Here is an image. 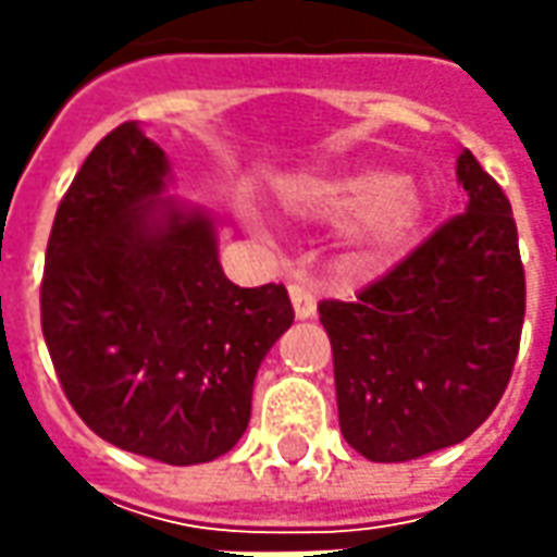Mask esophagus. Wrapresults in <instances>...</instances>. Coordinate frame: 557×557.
Wrapping results in <instances>:
<instances>
[{
	"label": "esophagus",
	"instance_id": "esophagus-1",
	"mask_svg": "<svg viewBox=\"0 0 557 557\" xmlns=\"http://www.w3.org/2000/svg\"><path fill=\"white\" fill-rule=\"evenodd\" d=\"M290 304L297 319H312L315 315V294L307 285H290Z\"/></svg>",
	"mask_w": 557,
	"mask_h": 557
}]
</instances>
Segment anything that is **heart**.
<instances>
[{"instance_id":"heart-1","label":"heart","mask_w":557,"mask_h":557,"mask_svg":"<svg viewBox=\"0 0 557 557\" xmlns=\"http://www.w3.org/2000/svg\"><path fill=\"white\" fill-rule=\"evenodd\" d=\"M290 213L354 225L362 245L391 250L412 235L424 213L416 183L384 170H356L337 176H310L285 188Z\"/></svg>"}]
</instances>
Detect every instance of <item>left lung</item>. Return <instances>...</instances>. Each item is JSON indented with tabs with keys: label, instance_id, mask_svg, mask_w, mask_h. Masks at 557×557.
<instances>
[{
	"label": "left lung",
	"instance_id": "left-lung-1",
	"mask_svg": "<svg viewBox=\"0 0 557 557\" xmlns=\"http://www.w3.org/2000/svg\"><path fill=\"white\" fill-rule=\"evenodd\" d=\"M468 210L354 300H322L341 434L372 461L461 443L499 406L521 347L527 285L503 185L459 158Z\"/></svg>",
	"mask_w": 557,
	"mask_h": 557
}]
</instances>
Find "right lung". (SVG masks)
<instances>
[{"label":"right lung","mask_w":557,"mask_h":557,"mask_svg":"<svg viewBox=\"0 0 557 557\" xmlns=\"http://www.w3.org/2000/svg\"><path fill=\"white\" fill-rule=\"evenodd\" d=\"M161 145L120 123L58 203L39 285L42 337L61 391L126 453L201 465L250 421L253 377L288 332L285 285L238 288L210 220L163 210Z\"/></svg>","instance_id":"1"}]
</instances>
